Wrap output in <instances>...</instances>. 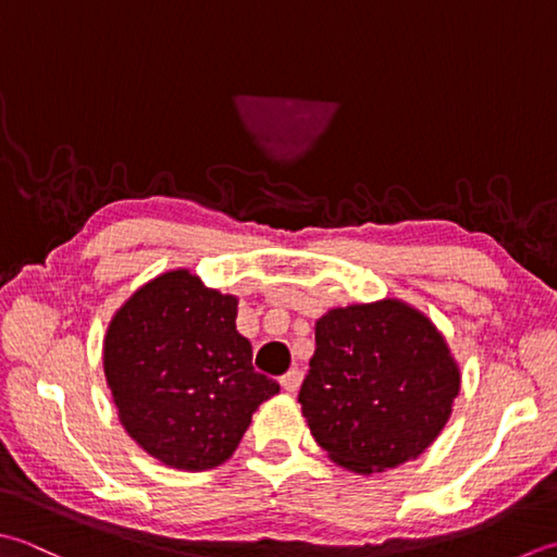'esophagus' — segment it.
I'll list each match as a JSON object with an SVG mask.
<instances>
[{"label":"esophagus","mask_w":557,"mask_h":557,"mask_svg":"<svg viewBox=\"0 0 557 557\" xmlns=\"http://www.w3.org/2000/svg\"><path fill=\"white\" fill-rule=\"evenodd\" d=\"M300 382H302V372H300L298 368H293V370H288L286 374H281V377H278L281 389H283V392H288V394L298 392Z\"/></svg>","instance_id":"esophagus-1"}]
</instances>
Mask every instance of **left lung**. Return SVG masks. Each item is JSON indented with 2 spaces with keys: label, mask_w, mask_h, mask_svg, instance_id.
I'll return each mask as SVG.
<instances>
[{
  "label": "left lung",
  "mask_w": 557,
  "mask_h": 557,
  "mask_svg": "<svg viewBox=\"0 0 557 557\" xmlns=\"http://www.w3.org/2000/svg\"><path fill=\"white\" fill-rule=\"evenodd\" d=\"M298 401L338 467L387 471L430 447L459 394V368L433 322L399 300L329 310Z\"/></svg>",
  "instance_id": "1"
}]
</instances>
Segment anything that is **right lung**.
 I'll return each mask as SVG.
<instances>
[{"label": "right lung", "instance_id": "1", "mask_svg": "<svg viewBox=\"0 0 557 557\" xmlns=\"http://www.w3.org/2000/svg\"><path fill=\"white\" fill-rule=\"evenodd\" d=\"M237 298L185 269L136 290L112 317L106 380L129 437L165 467L207 471L240 445L278 382L255 372Z\"/></svg>", "mask_w": 557, "mask_h": 557}]
</instances>
